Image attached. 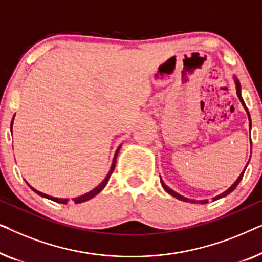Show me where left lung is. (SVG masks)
Returning <instances> with one entry per match:
<instances>
[{"instance_id":"left-lung-1","label":"left lung","mask_w":262,"mask_h":262,"mask_svg":"<svg viewBox=\"0 0 262 262\" xmlns=\"http://www.w3.org/2000/svg\"><path fill=\"white\" fill-rule=\"evenodd\" d=\"M235 82H236V93H237V96H238V99H239V101L242 102V105H243V107H245L246 108V111H247V113H248V118H249V121H250V116H249V112H248V108H247V106H246V103L243 102V100H242V98H241V84H239V82L236 80L235 78ZM249 126H252V121H250V124H249ZM246 168H247V166H246ZM246 168H245V170H246ZM245 170L242 171V174L239 175L238 177V179L237 180H236L235 182H234V185L231 186L230 188L228 189V191H225L224 193H222L221 195H218V196H216V198H214V200H217V199H220V198H222V196H225V195H228L229 193H231L232 191H234V189L237 187V185L239 184V181L242 180V178H243V174H245ZM161 184H162V186H163V188L166 189V191L169 193V194H171L173 196H175V198H178V199H180V200H184V202H194V200H189V199H187V198H185V196H182V195H180V194H178L177 192H174L173 189H170L169 187H168L167 185H164V182L161 180ZM202 204H206L207 203V200H202V202H200Z\"/></svg>"}]
</instances>
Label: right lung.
Listing matches in <instances>:
<instances>
[{
	"mask_svg": "<svg viewBox=\"0 0 262 262\" xmlns=\"http://www.w3.org/2000/svg\"><path fill=\"white\" fill-rule=\"evenodd\" d=\"M13 119H14V117H13ZM12 125H13V120H12V124H10V130H12ZM119 149H120V146H119V148H118L117 152H116V155H114V159H113L112 167H111V170H110V173H108V175H107V177H106L105 180H103V181L101 182V184H100V185L98 186V187L93 189V191L88 192L87 194H84V195H81V196H78V198H75V199H73L75 204H78V203H83V202H87V200L92 199L93 196L98 194V193H99L100 191H102L103 187H105V186L107 185V182H108L110 178H111V175H112V173H113V170H114V167H116V160H117V155H118V151H119ZM28 186H30V185H28ZM30 187H31L32 191H34V192L37 193V194H39V195L44 196V198L51 199V200H53V202H56V203H59V204H67V203H68V199H59V198H53V196H50V195H48V194H44V193H41V192L37 191V189H34L33 187H32V186H30Z\"/></svg>",
	"mask_w": 262,
	"mask_h": 262,
	"instance_id": "1",
	"label": "right lung"
}]
</instances>
